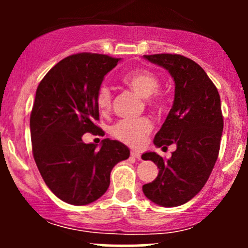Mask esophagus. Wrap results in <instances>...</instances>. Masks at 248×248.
Instances as JSON below:
<instances>
[{"mask_svg":"<svg viewBox=\"0 0 248 248\" xmlns=\"http://www.w3.org/2000/svg\"><path fill=\"white\" fill-rule=\"evenodd\" d=\"M130 156L136 158V160H141V153L138 152V150H132V152H130Z\"/></svg>","mask_w":248,"mask_h":248,"instance_id":"34e87169","label":"esophagus"}]
</instances>
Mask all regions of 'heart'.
Returning <instances> with one entry per match:
<instances>
[{
	"instance_id": "obj_1",
	"label": "heart",
	"mask_w": 248,
	"mask_h": 248,
	"mask_svg": "<svg viewBox=\"0 0 248 248\" xmlns=\"http://www.w3.org/2000/svg\"><path fill=\"white\" fill-rule=\"evenodd\" d=\"M122 82L128 88L142 98H146L147 104L150 107L162 108L164 105L163 95L158 92L160 79L155 73L146 69H135L128 72L122 78ZM96 106L102 113H108L113 105V94L110 88L106 85H101L98 88L95 96ZM153 129L152 121L148 118H139L133 120H121L112 127L110 134L115 140L138 148L143 144L147 136Z\"/></svg>"
}]
</instances>
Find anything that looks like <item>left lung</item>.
<instances>
[{
  "label": "left lung",
  "mask_w": 248,
  "mask_h": 248,
  "mask_svg": "<svg viewBox=\"0 0 248 248\" xmlns=\"http://www.w3.org/2000/svg\"><path fill=\"white\" fill-rule=\"evenodd\" d=\"M169 71L175 81V100L154 139L156 147L175 143L170 160L146 153L143 160L157 166L158 175L142 186L146 197L161 206L186 204L203 189L218 158L224 120L217 87L205 71L176 53L144 55Z\"/></svg>",
  "instance_id": "8db88e82"
}]
</instances>
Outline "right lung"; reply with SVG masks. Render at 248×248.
Masks as SVG:
<instances>
[{"label": "right lung", "instance_id": "1", "mask_svg": "<svg viewBox=\"0 0 248 248\" xmlns=\"http://www.w3.org/2000/svg\"><path fill=\"white\" fill-rule=\"evenodd\" d=\"M119 61L91 52L69 56L37 87L30 114L33 158L45 184L65 203L86 205L100 198L109 186L113 167L129 157V149L119 141L105 139L96 149L81 139L86 133H104L95 124V96Z\"/></svg>", "mask_w": 248, "mask_h": 248}]
</instances>
